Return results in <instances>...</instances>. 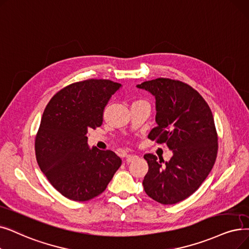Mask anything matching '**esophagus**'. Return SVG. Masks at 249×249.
Returning a JSON list of instances; mask_svg holds the SVG:
<instances>
[{"label": "esophagus", "mask_w": 249, "mask_h": 249, "mask_svg": "<svg viewBox=\"0 0 249 249\" xmlns=\"http://www.w3.org/2000/svg\"><path fill=\"white\" fill-rule=\"evenodd\" d=\"M136 158H137L136 155H128V156L126 157V161H127V163H131V161H132L133 160H135Z\"/></svg>", "instance_id": "1"}]
</instances>
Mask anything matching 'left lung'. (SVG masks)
<instances>
[{
    "mask_svg": "<svg viewBox=\"0 0 249 249\" xmlns=\"http://www.w3.org/2000/svg\"><path fill=\"white\" fill-rule=\"evenodd\" d=\"M136 86L156 98L158 126L148 138L173 151L169 161L144 155L148 164L144 191L160 203H177L196 192L213 167L218 134L213 113L202 96L182 81L157 78Z\"/></svg>",
    "mask_w": 249,
    "mask_h": 249,
    "instance_id": "obj_1",
    "label": "left lung"
}]
</instances>
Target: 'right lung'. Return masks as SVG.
Instances as JSON below:
<instances>
[{"label": "right lung", "instance_id": "1", "mask_svg": "<svg viewBox=\"0 0 249 249\" xmlns=\"http://www.w3.org/2000/svg\"><path fill=\"white\" fill-rule=\"evenodd\" d=\"M121 88L107 79L72 83L53 96L36 136V156L41 172L62 196L86 201L100 196L120 168L112 150L88 144L89 129L103 124L105 107Z\"/></svg>", "mask_w": 249, "mask_h": 249}]
</instances>
